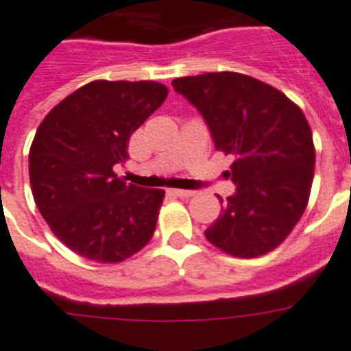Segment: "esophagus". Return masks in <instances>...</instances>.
<instances>
[{
  "mask_svg": "<svg viewBox=\"0 0 351 351\" xmlns=\"http://www.w3.org/2000/svg\"><path fill=\"white\" fill-rule=\"evenodd\" d=\"M171 196H176V198H191L193 196V191H184V189H169Z\"/></svg>",
  "mask_w": 351,
  "mask_h": 351,
  "instance_id": "obj_1",
  "label": "esophagus"
}]
</instances>
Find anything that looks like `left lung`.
I'll return each mask as SVG.
<instances>
[{
    "label": "left lung",
    "mask_w": 351,
    "mask_h": 351,
    "mask_svg": "<svg viewBox=\"0 0 351 351\" xmlns=\"http://www.w3.org/2000/svg\"><path fill=\"white\" fill-rule=\"evenodd\" d=\"M173 87L202 112L217 152L234 157L226 175L237 189L221 199L205 237L232 257L273 252L311 196L316 148L305 114L273 85L232 71L176 78Z\"/></svg>",
    "instance_id": "obj_1"
}]
</instances>
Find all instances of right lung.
Returning a JSON list of instances; mask_svg holds the SVG:
<instances>
[{
  "instance_id": "add662e5",
  "label": "right lung",
  "mask_w": 351,
  "mask_h": 351,
  "mask_svg": "<svg viewBox=\"0 0 351 351\" xmlns=\"http://www.w3.org/2000/svg\"><path fill=\"white\" fill-rule=\"evenodd\" d=\"M167 96L153 80H94L53 107L30 146V185L44 221L71 252L117 264L149 243L166 193L114 173L128 141Z\"/></svg>"
}]
</instances>
